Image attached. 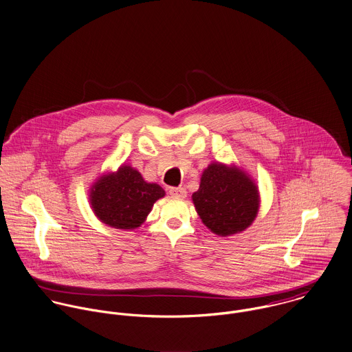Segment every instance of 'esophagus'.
<instances>
[{
  "mask_svg": "<svg viewBox=\"0 0 352 352\" xmlns=\"http://www.w3.org/2000/svg\"><path fill=\"white\" fill-rule=\"evenodd\" d=\"M169 193H170L172 196H175V197H179V199H184V197L187 196V191H186V188H183V187L170 188Z\"/></svg>",
  "mask_w": 352,
  "mask_h": 352,
  "instance_id": "34e87169",
  "label": "esophagus"
}]
</instances>
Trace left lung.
<instances>
[{"label":"left lung","mask_w":352,"mask_h":352,"mask_svg":"<svg viewBox=\"0 0 352 352\" xmlns=\"http://www.w3.org/2000/svg\"><path fill=\"white\" fill-rule=\"evenodd\" d=\"M196 212L214 234L228 236L246 230L259 208L256 183L242 169L222 162L210 164L192 195Z\"/></svg>","instance_id":"left-lung-1"}]
</instances>
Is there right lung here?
I'll return each mask as SVG.
<instances>
[{
    "label": "right lung",
    "mask_w": 352,
    "mask_h": 352,
    "mask_svg": "<svg viewBox=\"0 0 352 352\" xmlns=\"http://www.w3.org/2000/svg\"><path fill=\"white\" fill-rule=\"evenodd\" d=\"M165 191L156 183H146L129 165L100 176L90 190V204L102 223L120 230H134L145 222L156 200Z\"/></svg>",
    "instance_id": "right-lung-1"
}]
</instances>
